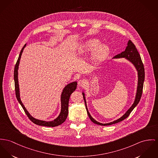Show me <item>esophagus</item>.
Segmentation results:
<instances>
[{"instance_id":"obj_1","label":"esophagus","mask_w":158,"mask_h":158,"mask_svg":"<svg viewBox=\"0 0 158 158\" xmlns=\"http://www.w3.org/2000/svg\"><path fill=\"white\" fill-rule=\"evenodd\" d=\"M86 84V81L84 79H81L80 81H79L78 82V86L80 87H82Z\"/></svg>"}]
</instances>
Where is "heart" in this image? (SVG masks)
<instances>
[{"label":"heart","instance_id":"heart-1","mask_svg":"<svg viewBox=\"0 0 158 158\" xmlns=\"http://www.w3.org/2000/svg\"><path fill=\"white\" fill-rule=\"evenodd\" d=\"M91 53L90 61L97 65L102 63L108 56L109 49L105 44H100V41L96 38L88 39L82 43L77 48L76 53L79 56Z\"/></svg>","mask_w":158,"mask_h":158}]
</instances>
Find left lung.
Wrapping results in <instances>:
<instances>
[{"label":"left lung","mask_w":158,"mask_h":158,"mask_svg":"<svg viewBox=\"0 0 158 158\" xmlns=\"http://www.w3.org/2000/svg\"><path fill=\"white\" fill-rule=\"evenodd\" d=\"M119 58H125L126 60L129 61L131 62L135 67L136 72H137V74H138V84H137V88H136V95L135 97L134 103L132 105V106L130 107V108L128 109L125 114L122 115L120 118L118 119L114 120V122H110L108 123H101L99 122H97L96 120H94L91 114H89L88 109L87 108L86 106V99H85V93L83 91L82 92V95L84 99L85 103V107L88 113V115L89 116V118L90 120L93 122L94 123L101 125V126H108V125H111L113 124H115L117 123L122 122L125 118H126L131 112L133 110V109L136 106V105L138 104L141 97L142 96V93H143V84H144V78H145V72H144V65L143 64V62L141 61V58L140 56V55L139 54L137 49H136L135 46L134 45V43L131 41L129 40L127 42V46L126 48V49L124 52H122L121 53L115 56L112 59H119Z\"/></svg>","instance_id":"left-lung-1"}]
</instances>
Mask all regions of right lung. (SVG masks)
<instances>
[{
  "label": "right lung",
  "instance_id": "obj_1",
  "mask_svg": "<svg viewBox=\"0 0 158 158\" xmlns=\"http://www.w3.org/2000/svg\"><path fill=\"white\" fill-rule=\"evenodd\" d=\"M26 46V44H24V46L23 47L22 49L20 51L18 60L17 61V63L15 65L14 68V82H15V95L17 100L19 101V103L22 106L23 109H24V112L28 118L35 123V124L39 125V126H48V127H55L58 126L59 125L63 123L65 121L68 113H69V102L70 97L72 94V93L75 91V89L77 88V82L74 81L70 84H68L66 85L61 93V112L59 114V115L53 120L52 121H44V120H41L36 119L35 118L33 117L29 112L24 107L20 96V89H19V79H18V70H19V66L20 64V61L21 59V56L22 55L23 51L24 50V48Z\"/></svg>",
  "mask_w": 158,
  "mask_h": 158
}]
</instances>
